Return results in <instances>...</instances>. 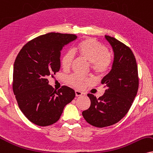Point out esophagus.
<instances>
[{"label":"esophagus","instance_id":"34e87169","mask_svg":"<svg viewBox=\"0 0 153 153\" xmlns=\"http://www.w3.org/2000/svg\"><path fill=\"white\" fill-rule=\"evenodd\" d=\"M75 94H76V97H81L82 95V93L81 91H78V90H76V91H75Z\"/></svg>","mask_w":153,"mask_h":153}]
</instances>
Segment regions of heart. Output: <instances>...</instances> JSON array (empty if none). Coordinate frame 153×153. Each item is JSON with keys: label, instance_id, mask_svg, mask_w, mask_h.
Returning <instances> with one entry per match:
<instances>
[{"label": "heart", "instance_id": "1", "mask_svg": "<svg viewBox=\"0 0 153 153\" xmlns=\"http://www.w3.org/2000/svg\"><path fill=\"white\" fill-rule=\"evenodd\" d=\"M83 59L90 62L91 68L97 74L102 75L108 70L111 65V56L104 45L93 39L87 38L82 40L74 49ZM74 56L72 52H68L62 59V65L64 69L67 70L72 65ZM71 85L82 88L92 82V79L79 74H73L68 78Z\"/></svg>", "mask_w": 153, "mask_h": 153}]
</instances>
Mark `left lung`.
<instances>
[{
  "label": "left lung",
  "instance_id": "obj_1",
  "mask_svg": "<svg viewBox=\"0 0 153 153\" xmlns=\"http://www.w3.org/2000/svg\"><path fill=\"white\" fill-rule=\"evenodd\" d=\"M114 53L111 70L101 80L105 93L99 99L88 97L91 105L82 112L86 122L97 128L114 125L126 116L138 89V72L135 56L131 49L114 37L105 35Z\"/></svg>",
  "mask_w": 153,
  "mask_h": 153
}]
</instances>
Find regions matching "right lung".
<instances>
[{"instance_id": "obj_1", "label": "right lung", "mask_w": 153, "mask_h": 153, "mask_svg": "<svg viewBox=\"0 0 153 153\" xmlns=\"http://www.w3.org/2000/svg\"><path fill=\"white\" fill-rule=\"evenodd\" d=\"M76 38L72 34H45L25 45L17 56L13 92L20 111L35 125L56 123L65 105L75 97L74 90L68 86L54 90L48 84V77L59 71L62 48Z\"/></svg>"}]
</instances>
